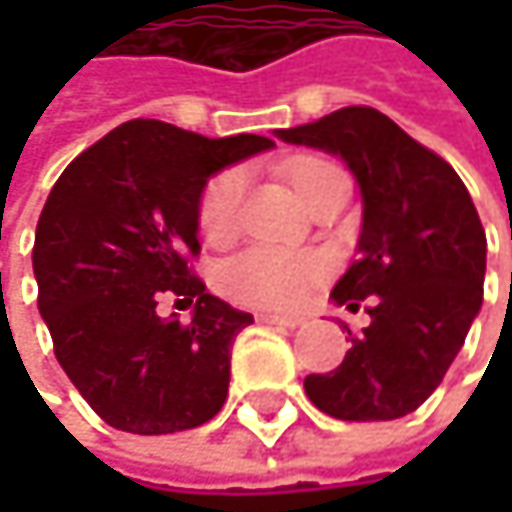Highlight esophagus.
I'll return each mask as SVG.
<instances>
[{
	"mask_svg": "<svg viewBox=\"0 0 512 512\" xmlns=\"http://www.w3.org/2000/svg\"><path fill=\"white\" fill-rule=\"evenodd\" d=\"M260 323H272V326H287V329H296L302 326V317L296 314H257Z\"/></svg>",
	"mask_w": 512,
	"mask_h": 512,
	"instance_id": "34e87169",
	"label": "esophagus"
}]
</instances>
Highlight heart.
<instances>
[{
    "label": "heart",
    "mask_w": 512,
    "mask_h": 512,
    "mask_svg": "<svg viewBox=\"0 0 512 512\" xmlns=\"http://www.w3.org/2000/svg\"><path fill=\"white\" fill-rule=\"evenodd\" d=\"M332 162L320 156H302L290 165V180L296 192L308 201L320 174L329 171ZM246 189V174L240 168L219 171L201 192L198 201V225L210 243H225L237 231V213ZM329 260L314 252H287L272 246H252L231 257L219 269V287L240 305L263 311H290L311 299L317 284L326 278Z\"/></svg>",
    "instance_id": "b5f03b06"
}]
</instances>
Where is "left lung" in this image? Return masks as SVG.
Listing matches in <instances>:
<instances>
[{"instance_id": "obj_1", "label": "left lung", "mask_w": 512, "mask_h": 512, "mask_svg": "<svg viewBox=\"0 0 512 512\" xmlns=\"http://www.w3.org/2000/svg\"><path fill=\"white\" fill-rule=\"evenodd\" d=\"M275 136L341 156L364 207L358 257L332 299L350 311L373 299L370 326L335 370L305 376V394L341 421L403 418L439 388L483 305L486 234L471 195L442 156L370 106Z\"/></svg>"}]
</instances>
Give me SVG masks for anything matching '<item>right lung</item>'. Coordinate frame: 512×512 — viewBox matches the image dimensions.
Here are the masks:
<instances>
[{
	"label": "right lung",
	"mask_w": 512,
	"mask_h": 512,
	"mask_svg": "<svg viewBox=\"0 0 512 512\" xmlns=\"http://www.w3.org/2000/svg\"><path fill=\"white\" fill-rule=\"evenodd\" d=\"M269 148L266 136L207 139L136 118L55 180L32 252L38 308L58 364L109 427L165 436L225 406L231 344L252 314L189 269L198 201L216 171ZM162 295L195 304L193 323L159 318Z\"/></svg>",
	"instance_id": "add662e5"
}]
</instances>
